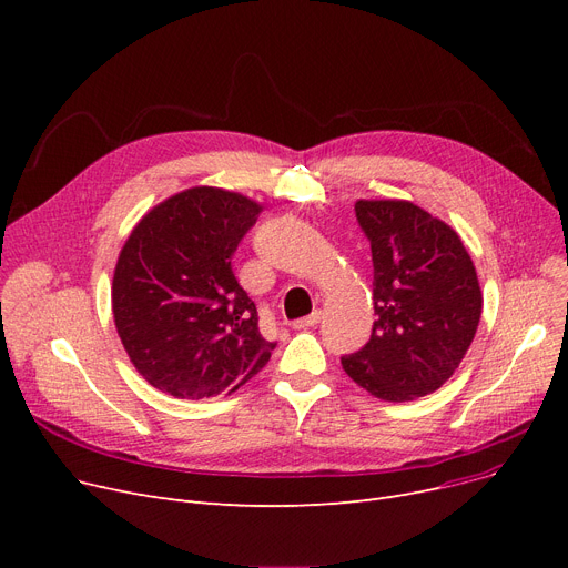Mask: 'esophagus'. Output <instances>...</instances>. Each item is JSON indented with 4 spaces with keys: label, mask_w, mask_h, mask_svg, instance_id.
<instances>
[{
    "label": "esophagus",
    "mask_w": 568,
    "mask_h": 568,
    "mask_svg": "<svg viewBox=\"0 0 568 568\" xmlns=\"http://www.w3.org/2000/svg\"><path fill=\"white\" fill-rule=\"evenodd\" d=\"M320 317H322V313H320V311H313L311 315H306V317H302V320H294V322H292V329H308V326H315V324L320 322Z\"/></svg>",
    "instance_id": "1"
}]
</instances>
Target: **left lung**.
<instances>
[{
	"instance_id": "8db88e82",
	"label": "left lung",
	"mask_w": 568,
	"mask_h": 568,
	"mask_svg": "<svg viewBox=\"0 0 568 568\" xmlns=\"http://www.w3.org/2000/svg\"><path fill=\"white\" fill-rule=\"evenodd\" d=\"M356 223L373 253L371 341L343 371L375 398L405 403L437 392L460 366L484 296L460 236L405 200H359Z\"/></svg>"
}]
</instances>
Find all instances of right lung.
<instances>
[{"label": "right lung", "instance_id": "right-lung-1", "mask_svg": "<svg viewBox=\"0 0 568 568\" xmlns=\"http://www.w3.org/2000/svg\"><path fill=\"white\" fill-rule=\"evenodd\" d=\"M262 206L221 189H189L154 206L119 253L116 334L138 373L174 398H214L248 382L276 343L232 272Z\"/></svg>", "mask_w": 568, "mask_h": 568}]
</instances>
